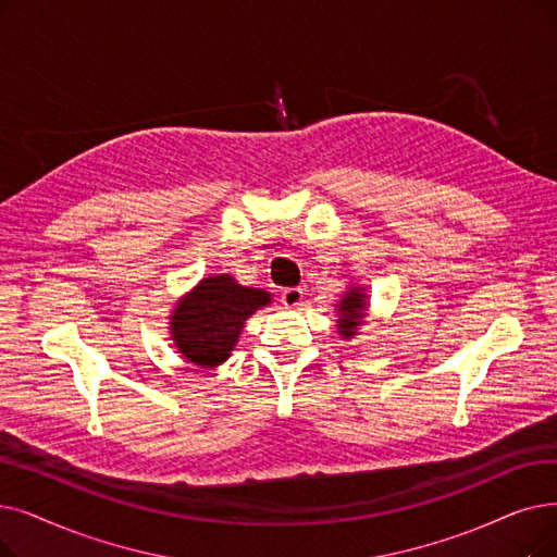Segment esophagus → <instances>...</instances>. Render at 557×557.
<instances>
[{"label":"esophagus","mask_w":557,"mask_h":557,"mask_svg":"<svg viewBox=\"0 0 557 557\" xmlns=\"http://www.w3.org/2000/svg\"><path fill=\"white\" fill-rule=\"evenodd\" d=\"M302 298H305V294H302L300 286L284 288V292H282V302H284V307H288V309L300 307V305H302Z\"/></svg>","instance_id":"esophagus-1"}]
</instances>
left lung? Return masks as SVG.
Returning a JSON list of instances; mask_svg holds the SVG:
<instances>
[{
	"label": "left lung",
	"mask_w": 557,
	"mask_h": 557,
	"mask_svg": "<svg viewBox=\"0 0 557 557\" xmlns=\"http://www.w3.org/2000/svg\"><path fill=\"white\" fill-rule=\"evenodd\" d=\"M334 307H336V332L338 336L346 338V342H350V338L359 334V327L369 319L371 296L364 286L348 284L342 300H338Z\"/></svg>",
	"instance_id": "obj_1"
}]
</instances>
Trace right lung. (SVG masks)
Wrapping results in <instances>:
<instances>
[{"mask_svg": "<svg viewBox=\"0 0 557 557\" xmlns=\"http://www.w3.org/2000/svg\"><path fill=\"white\" fill-rule=\"evenodd\" d=\"M271 302L273 296L269 292L238 284L230 273L202 277L175 300L168 317L171 342L190 364L219 369L232 357L246 321Z\"/></svg>", "mask_w": 557, "mask_h": 557, "instance_id": "obj_1", "label": "right lung"}]
</instances>
